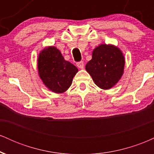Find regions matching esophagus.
<instances>
[{"label":"esophagus","mask_w":154,"mask_h":154,"mask_svg":"<svg viewBox=\"0 0 154 154\" xmlns=\"http://www.w3.org/2000/svg\"><path fill=\"white\" fill-rule=\"evenodd\" d=\"M77 66L79 69H83L84 68V62L83 61H79L77 63Z\"/></svg>","instance_id":"obj_1"}]
</instances>
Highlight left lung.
Listing matches in <instances>:
<instances>
[{"mask_svg":"<svg viewBox=\"0 0 154 154\" xmlns=\"http://www.w3.org/2000/svg\"><path fill=\"white\" fill-rule=\"evenodd\" d=\"M124 66L125 58L122 51L114 45L102 44L93 50L92 59L85 69L97 86L108 90L121 78Z\"/></svg>","mask_w":154,"mask_h":154,"instance_id":"1","label":"left lung"}]
</instances>
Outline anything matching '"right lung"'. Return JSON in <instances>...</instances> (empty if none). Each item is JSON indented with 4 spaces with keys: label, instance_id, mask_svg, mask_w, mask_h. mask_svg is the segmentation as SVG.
I'll return each instance as SVG.
<instances>
[{
    "label": "right lung",
    "instance_id": "add662e5",
    "mask_svg": "<svg viewBox=\"0 0 154 154\" xmlns=\"http://www.w3.org/2000/svg\"><path fill=\"white\" fill-rule=\"evenodd\" d=\"M39 75L45 85L56 93H63L71 86L72 79L78 69L63 59L56 48H45L39 54Z\"/></svg>",
    "mask_w": 154,
    "mask_h": 154
}]
</instances>
